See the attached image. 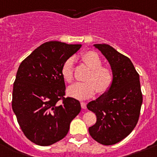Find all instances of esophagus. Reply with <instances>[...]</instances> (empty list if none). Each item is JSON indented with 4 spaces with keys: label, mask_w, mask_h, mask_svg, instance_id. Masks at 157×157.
<instances>
[{
    "label": "esophagus",
    "mask_w": 157,
    "mask_h": 157,
    "mask_svg": "<svg viewBox=\"0 0 157 157\" xmlns=\"http://www.w3.org/2000/svg\"><path fill=\"white\" fill-rule=\"evenodd\" d=\"M81 106L83 109H86V103L85 102H81Z\"/></svg>",
    "instance_id": "obj_1"
}]
</instances>
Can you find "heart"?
Returning <instances> with one entry per match:
<instances>
[{
	"mask_svg": "<svg viewBox=\"0 0 157 157\" xmlns=\"http://www.w3.org/2000/svg\"><path fill=\"white\" fill-rule=\"evenodd\" d=\"M84 63L91 69L86 78L87 82L75 83L69 86L68 94L75 98H90L97 92L104 93L111 87L113 82V71L109 67L103 66L102 59L94 52H87L82 56ZM62 75L67 82L70 83L74 78L73 60L68 59L63 64Z\"/></svg>",
	"mask_w": 157,
	"mask_h": 157,
	"instance_id": "obj_1",
	"label": "heart"
}]
</instances>
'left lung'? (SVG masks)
Returning a JSON list of instances; mask_svg holds the SVG:
<instances>
[{"label": "left lung", "instance_id": "left-lung-1", "mask_svg": "<svg viewBox=\"0 0 157 157\" xmlns=\"http://www.w3.org/2000/svg\"><path fill=\"white\" fill-rule=\"evenodd\" d=\"M108 60L113 82L107 92L87 105L97 118L91 136L105 146L126 138L138 122L143 103L140 75L130 59L106 44H94Z\"/></svg>", "mask_w": 157, "mask_h": 157}]
</instances>
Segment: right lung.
<instances>
[{
	"instance_id": "1",
	"label": "right lung",
	"mask_w": 157,
	"mask_h": 157,
	"mask_svg": "<svg viewBox=\"0 0 157 157\" xmlns=\"http://www.w3.org/2000/svg\"><path fill=\"white\" fill-rule=\"evenodd\" d=\"M52 41L22 61L12 94V109L25 136L39 146L62 140L81 111L79 101L65 95L63 64L81 48Z\"/></svg>"
}]
</instances>
